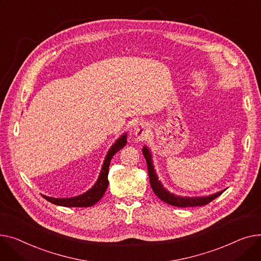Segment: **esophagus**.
Returning a JSON list of instances; mask_svg holds the SVG:
<instances>
[{"label": "esophagus", "instance_id": "esophagus-1", "mask_svg": "<svg viewBox=\"0 0 261 261\" xmlns=\"http://www.w3.org/2000/svg\"><path fill=\"white\" fill-rule=\"evenodd\" d=\"M150 130L149 124L146 123L144 121H138L135 123V127H134V133L136 135V137L139 140H143L148 136Z\"/></svg>", "mask_w": 261, "mask_h": 261}]
</instances>
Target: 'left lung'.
Returning a JSON list of instances; mask_svg holds the SVG:
<instances>
[{
  "label": "left lung",
  "mask_w": 261,
  "mask_h": 261,
  "mask_svg": "<svg viewBox=\"0 0 261 261\" xmlns=\"http://www.w3.org/2000/svg\"><path fill=\"white\" fill-rule=\"evenodd\" d=\"M143 155L144 158L146 160L147 163V170H148V177H149V182H150V187L154 191V193L158 196L159 199H161L162 201L166 202L167 204L170 205H174V206H178V207H194V206H202V205H206L208 204L211 201H213L214 199H216L217 197H219L223 191L218 192L216 194H213L210 196H205V197H180V196H176L174 194H171L170 192H167L161 185V182L158 180V177L155 173L154 166H152V162H151V156L150 152L148 150L147 147H143Z\"/></svg>",
  "instance_id": "8db88e82"
}]
</instances>
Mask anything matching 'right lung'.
Returning <instances> with one entry per match:
<instances>
[{
  "mask_svg": "<svg viewBox=\"0 0 261 261\" xmlns=\"http://www.w3.org/2000/svg\"><path fill=\"white\" fill-rule=\"evenodd\" d=\"M126 144V135H123L120 137L119 139L115 142V144L111 147L106 155V158L104 160L102 171L100 173V176L95 183V186L91 188L89 191L84 193L83 195L76 196L73 198H53V197H43L46 200L61 206H66V207H87L96 204L100 199L103 197L107 187H109V167L111 164V160L113 159L114 155L117 151H119L121 148H123Z\"/></svg>",
  "mask_w": 261,
  "mask_h": 261,
  "instance_id": "obj_1",
  "label": "right lung"
}]
</instances>
